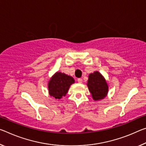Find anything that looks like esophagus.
Wrapping results in <instances>:
<instances>
[{
    "label": "esophagus",
    "mask_w": 146,
    "mask_h": 146,
    "mask_svg": "<svg viewBox=\"0 0 146 146\" xmlns=\"http://www.w3.org/2000/svg\"><path fill=\"white\" fill-rule=\"evenodd\" d=\"M77 81L78 83H82V78H78Z\"/></svg>",
    "instance_id": "obj_1"
}]
</instances>
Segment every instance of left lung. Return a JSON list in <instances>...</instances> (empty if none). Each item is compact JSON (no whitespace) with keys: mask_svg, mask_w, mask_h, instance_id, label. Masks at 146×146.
<instances>
[{"mask_svg":"<svg viewBox=\"0 0 146 146\" xmlns=\"http://www.w3.org/2000/svg\"><path fill=\"white\" fill-rule=\"evenodd\" d=\"M87 86L95 101H99L105 98L108 94V86L105 78L98 71L90 73L88 76Z\"/></svg>","mask_w":146,"mask_h":146,"instance_id":"left-lung-1","label":"left lung"}]
</instances>
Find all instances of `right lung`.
Masks as SVG:
<instances>
[{
    "label": "right lung",
    "mask_w": 146,
    "mask_h": 146,
    "mask_svg": "<svg viewBox=\"0 0 146 146\" xmlns=\"http://www.w3.org/2000/svg\"><path fill=\"white\" fill-rule=\"evenodd\" d=\"M74 82L75 80L71 76L61 72H56L48 81V93L55 99H60L66 96L70 86Z\"/></svg>",
    "instance_id": "obj_1"
}]
</instances>
